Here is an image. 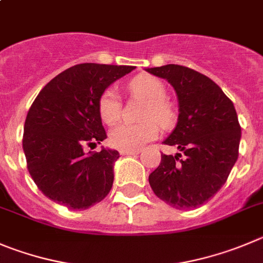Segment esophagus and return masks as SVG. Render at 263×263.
Masks as SVG:
<instances>
[{"label":"esophagus","mask_w":263,"mask_h":263,"mask_svg":"<svg viewBox=\"0 0 263 263\" xmlns=\"http://www.w3.org/2000/svg\"><path fill=\"white\" fill-rule=\"evenodd\" d=\"M140 151L137 149V151H120V154L122 156H135V154H139Z\"/></svg>","instance_id":"1"}]
</instances>
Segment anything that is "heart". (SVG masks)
I'll use <instances>...</instances> for the list:
<instances>
[{
    "instance_id": "b5f03b06",
    "label": "heart",
    "mask_w": 263,
    "mask_h": 263,
    "mask_svg": "<svg viewBox=\"0 0 263 263\" xmlns=\"http://www.w3.org/2000/svg\"><path fill=\"white\" fill-rule=\"evenodd\" d=\"M131 95L146 101L143 111V123H119L110 131V143L122 151H137L156 139L159 126L167 128L176 119L175 107L166 100V88L161 80L151 75H140L128 84ZM120 100L111 88L104 90L98 100V111L105 123L112 124L120 117Z\"/></svg>"
}]
</instances>
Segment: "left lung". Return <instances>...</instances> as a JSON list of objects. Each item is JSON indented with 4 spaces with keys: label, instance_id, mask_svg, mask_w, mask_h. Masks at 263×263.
Listing matches in <instances>:
<instances>
[{
    "label": "left lung",
    "instance_id": "left-lung-1",
    "mask_svg": "<svg viewBox=\"0 0 263 263\" xmlns=\"http://www.w3.org/2000/svg\"><path fill=\"white\" fill-rule=\"evenodd\" d=\"M146 71L175 89L178 124L163 144L181 152L162 154L149 184L157 197L175 209L197 208L224 185L239 157L241 127L236 110L212 79L192 68L166 65Z\"/></svg>",
    "mask_w": 263,
    "mask_h": 263
}]
</instances>
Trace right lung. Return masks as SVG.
Returning <instances> with one entry per match:
<instances>
[{"instance_id":"1","label":"right lung","mask_w":263,"mask_h":263,"mask_svg":"<svg viewBox=\"0 0 263 263\" xmlns=\"http://www.w3.org/2000/svg\"><path fill=\"white\" fill-rule=\"evenodd\" d=\"M134 66L80 63L50 80L35 98L24 123L27 168L39 190L68 209L84 210L109 195L117 151L85 156L83 148L107 137L98 100Z\"/></svg>"}]
</instances>
